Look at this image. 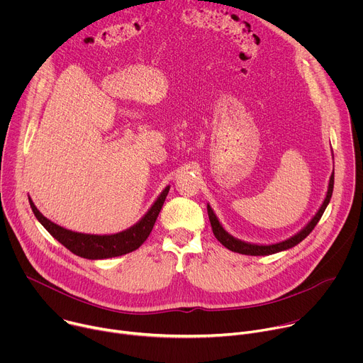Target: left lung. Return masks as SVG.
<instances>
[{
    "label": "left lung",
    "mask_w": 363,
    "mask_h": 363,
    "mask_svg": "<svg viewBox=\"0 0 363 363\" xmlns=\"http://www.w3.org/2000/svg\"><path fill=\"white\" fill-rule=\"evenodd\" d=\"M333 155V152H332ZM333 182H335V169L329 178V185H328V192L326 196L322 202V205L319 206L318 213L312 217L298 233H296L294 235L279 241V242H272V244H257V242H248V241H242L240 238H235L234 235H231L220 223L218 217L216 216L214 210L211 208L210 203H206V211H208V217H210V223L213 227V233L216 235V238L228 250L234 251V252H240V254H245V255H270V254H276L280 251H286L294 245H297L298 242H301L310 233L313 231V228L316 227V224L319 223V220L322 218L326 206L330 202L332 198V192H333Z\"/></svg>",
    "instance_id": "8db88e82"
}]
</instances>
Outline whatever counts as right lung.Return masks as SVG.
I'll use <instances>...</instances> for the list:
<instances>
[{
	"label": "right lung",
	"mask_w": 363,
	"mask_h": 363,
	"mask_svg": "<svg viewBox=\"0 0 363 363\" xmlns=\"http://www.w3.org/2000/svg\"><path fill=\"white\" fill-rule=\"evenodd\" d=\"M169 185L155 199L150 208L145 213V216L132 227L119 231L116 234H84L72 231L57 225L56 223L45 218L34 205L33 199L28 198L31 210L38 220V223L53 235L60 244H63L73 254L87 258V260H103V258L119 257L128 252L138 250L149 237L155 221H157L165 198L169 192Z\"/></svg>",
	"instance_id": "right-lung-1"
}]
</instances>
